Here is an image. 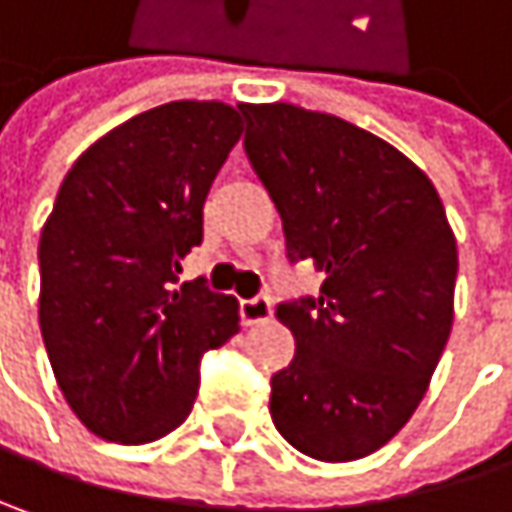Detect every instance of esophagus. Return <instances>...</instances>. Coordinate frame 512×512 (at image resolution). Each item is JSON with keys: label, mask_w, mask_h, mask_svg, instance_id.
I'll use <instances>...</instances> for the list:
<instances>
[{"label": "esophagus", "mask_w": 512, "mask_h": 512, "mask_svg": "<svg viewBox=\"0 0 512 512\" xmlns=\"http://www.w3.org/2000/svg\"><path fill=\"white\" fill-rule=\"evenodd\" d=\"M240 316L246 325H260L272 319V302L266 296H255V299H243L240 302Z\"/></svg>", "instance_id": "34e87169"}]
</instances>
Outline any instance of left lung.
I'll use <instances>...</instances> for the list:
<instances>
[{"mask_svg": "<svg viewBox=\"0 0 512 512\" xmlns=\"http://www.w3.org/2000/svg\"><path fill=\"white\" fill-rule=\"evenodd\" d=\"M246 155L319 296L281 302L296 357L269 413L302 454L378 451L419 407L454 319L457 243L428 175L381 137L296 105H243Z\"/></svg>", "mask_w": 512, "mask_h": 512, "instance_id": "8db88e82", "label": "left lung"}]
</instances>
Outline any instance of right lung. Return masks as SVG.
Segmentation results:
<instances>
[{"instance_id": "1", "label": "right lung", "mask_w": 512, "mask_h": 512, "mask_svg": "<svg viewBox=\"0 0 512 512\" xmlns=\"http://www.w3.org/2000/svg\"><path fill=\"white\" fill-rule=\"evenodd\" d=\"M243 134L222 102H169L122 122L67 172L40 234V334L72 413L102 440L166 437L199 366L237 328V299L184 281L210 184Z\"/></svg>"}]
</instances>
